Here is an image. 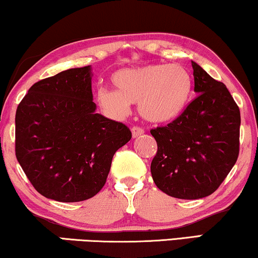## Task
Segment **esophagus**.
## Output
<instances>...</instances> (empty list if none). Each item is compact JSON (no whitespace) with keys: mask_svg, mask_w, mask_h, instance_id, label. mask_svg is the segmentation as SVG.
I'll return each instance as SVG.
<instances>
[{"mask_svg":"<svg viewBox=\"0 0 258 258\" xmlns=\"http://www.w3.org/2000/svg\"><path fill=\"white\" fill-rule=\"evenodd\" d=\"M132 133H133L134 139H136V137H140L141 135H143L144 130L142 128H140V126H133Z\"/></svg>","mask_w":258,"mask_h":258,"instance_id":"34e87169","label":"esophagus"}]
</instances>
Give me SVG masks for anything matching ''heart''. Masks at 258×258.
Returning <instances> with one entry per match:
<instances>
[{
	"mask_svg": "<svg viewBox=\"0 0 258 258\" xmlns=\"http://www.w3.org/2000/svg\"><path fill=\"white\" fill-rule=\"evenodd\" d=\"M115 90L98 88V104L116 117L129 114L130 104H139L140 114L151 123H169L182 114L188 103L191 80L177 64H148L112 74Z\"/></svg>",
	"mask_w": 258,
	"mask_h": 258,
	"instance_id": "obj_1",
	"label": "heart"
}]
</instances>
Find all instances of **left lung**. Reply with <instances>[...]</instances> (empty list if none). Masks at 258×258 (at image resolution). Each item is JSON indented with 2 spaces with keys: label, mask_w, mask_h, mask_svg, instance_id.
Returning <instances> with one entry per match:
<instances>
[{
  "label": "left lung",
  "mask_w": 258,
  "mask_h": 258,
  "mask_svg": "<svg viewBox=\"0 0 258 258\" xmlns=\"http://www.w3.org/2000/svg\"><path fill=\"white\" fill-rule=\"evenodd\" d=\"M197 97L181 116L150 133L157 142L151 162L155 184L171 197L199 200L213 194L239 151L241 114L222 82L191 61Z\"/></svg>",
  "instance_id": "left-lung-1"
}]
</instances>
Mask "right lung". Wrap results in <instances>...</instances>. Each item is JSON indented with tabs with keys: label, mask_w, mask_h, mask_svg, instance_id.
Listing matches in <instances>:
<instances>
[{
	"label": "right lung",
	"mask_w": 258,
	"mask_h": 258,
	"mask_svg": "<svg viewBox=\"0 0 258 258\" xmlns=\"http://www.w3.org/2000/svg\"><path fill=\"white\" fill-rule=\"evenodd\" d=\"M91 66L41 80L15 116V153L41 195L81 202L103 188L116 151L132 139L121 122L96 112Z\"/></svg>",
	"instance_id": "add662e5"
}]
</instances>
